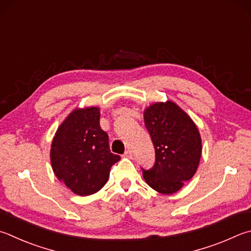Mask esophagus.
<instances>
[{
	"label": "esophagus",
	"mask_w": 251,
	"mask_h": 251,
	"mask_svg": "<svg viewBox=\"0 0 251 251\" xmlns=\"http://www.w3.org/2000/svg\"><path fill=\"white\" fill-rule=\"evenodd\" d=\"M123 156H124L125 158H128V159H130V158H133V153H131L130 150H126L125 153L123 154Z\"/></svg>",
	"instance_id": "34e87169"
}]
</instances>
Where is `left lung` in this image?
<instances>
[{"label": "left lung", "mask_w": 251, "mask_h": 251, "mask_svg": "<svg viewBox=\"0 0 251 251\" xmlns=\"http://www.w3.org/2000/svg\"><path fill=\"white\" fill-rule=\"evenodd\" d=\"M145 125L156 150L151 169H143L147 184L172 194L192 179L202 154V140L194 122L176 103H154L144 112Z\"/></svg>", "instance_id": "obj_1"}]
</instances>
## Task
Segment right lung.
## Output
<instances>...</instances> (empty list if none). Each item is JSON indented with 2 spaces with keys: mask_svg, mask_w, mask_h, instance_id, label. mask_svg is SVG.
<instances>
[{
  "mask_svg": "<svg viewBox=\"0 0 251 251\" xmlns=\"http://www.w3.org/2000/svg\"><path fill=\"white\" fill-rule=\"evenodd\" d=\"M120 159L111 152L108 135L100 126V110L94 106L72 112L59 126L50 150L54 175L81 197L101 190Z\"/></svg>",
  "mask_w": 251,
  "mask_h": 251,
  "instance_id": "right-lung-1",
  "label": "right lung"
}]
</instances>
